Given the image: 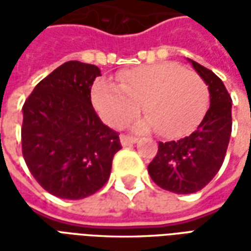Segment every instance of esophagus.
Here are the masks:
<instances>
[{
  "mask_svg": "<svg viewBox=\"0 0 251 251\" xmlns=\"http://www.w3.org/2000/svg\"><path fill=\"white\" fill-rule=\"evenodd\" d=\"M120 141H121V145H122V147H127V145H131V144H136V142L138 141V138L122 134V136L120 137Z\"/></svg>",
  "mask_w": 251,
  "mask_h": 251,
  "instance_id": "esophagus-1",
  "label": "esophagus"
}]
</instances>
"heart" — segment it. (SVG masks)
<instances>
[{
	"label": "heart",
	"mask_w": 251,
	"mask_h": 251,
	"mask_svg": "<svg viewBox=\"0 0 251 251\" xmlns=\"http://www.w3.org/2000/svg\"><path fill=\"white\" fill-rule=\"evenodd\" d=\"M91 102L99 117L115 127L126 125L142 106L147 117L134 124L136 129L177 137L203 118L210 93L198 72L168 62L124 70L117 74V84L99 79L91 88Z\"/></svg>",
	"instance_id": "1"
}]
</instances>
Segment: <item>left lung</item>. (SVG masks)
Here are the masks:
<instances>
[{"label":"left lung","instance_id":"8db88e82","mask_svg":"<svg viewBox=\"0 0 251 251\" xmlns=\"http://www.w3.org/2000/svg\"><path fill=\"white\" fill-rule=\"evenodd\" d=\"M210 91V109L196 130L177 141L158 142L148 165L152 180L174 194L198 192L221 169L231 136V97L214 72L189 60Z\"/></svg>","mask_w":251,"mask_h":251}]
</instances>
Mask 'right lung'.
<instances>
[{"mask_svg": "<svg viewBox=\"0 0 251 251\" xmlns=\"http://www.w3.org/2000/svg\"><path fill=\"white\" fill-rule=\"evenodd\" d=\"M100 70L71 60L44 77L23 106L21 147L36 181L53 196L77 200L110 177L118 133L99 120L91 86Z\"/></svg>", "mask_w": 251, "mask_h": 251, "instance_id": "obj_1", "label": "right lung"}]
</instances>
